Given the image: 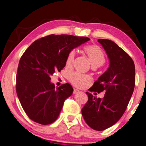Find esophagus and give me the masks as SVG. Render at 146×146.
Wrapping results in <instances>:
<instances>
[{"label":"esophagus","mask_w":146,"mask_h":146,"mask_svg":"<svg viewBox=\"0 0 146 146\" xmlns=\"http://www.w3.org/2000/svg\"><path fill=\"white\" fill-rule=\"evenodd\" d=\"M79 92H80V91L77 90V89H74V90H73V94H78V93H79Z\"/></svg>","instance_id":"34e87169"}]
</instances>
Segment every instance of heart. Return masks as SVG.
I'll list each match as a JSON object with an SVG mask.
<instances>
[{"label":"heart","instance_id":"heart-1","mask_svg":"<svg viewBox=\"0 0 146 146\" xmlns=\"http://www.w3.org/2000/svg\"><path fill=\"white\" fill-rule=\"evenodd\" d=\"M84 51L87 54L88 57L92 66L94 68L102 66L105 63L106 58L104 52L100 47L97 45H87L84 47ZM76 55L75 50H72L69 52L66 60V66L70 67L72 64ZM70 83L78 88H84L92 82V78L88 75L78 72H71L68 76Z\"/></svg>","mask_w":146,"mask_h":146}]
</instances>
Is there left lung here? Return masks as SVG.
Listing matches in <instances>:
<instances>
[{
    "label": "left lung",
    "mask_w": 146,
    "mask_h": 146,
    "mask_svg": "<svg viewBox=\"0 0 146 146\" xmlns=\"http://www.w3.org/2000/svg\"><path fill=\"white\" fill-rule=\"evenodd\" d=\"M110 60L109 68L89 91L105 92L103 99L86 92L88 100L82 109L88 125L101 131L114 125L122 117L134 92L135 65L129 54L109 39H99Z\"/></svg>",
    "instance_id": "1"
}]
</instances>
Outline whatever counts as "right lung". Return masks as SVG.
<instances>
[{
    "label": "right lung",
    "mask_w": 146,
    "mask_h": 146,
    "mask_svg": "<svg viewBox=\"0 0 146 146\" xmlns=\"http://www.w3.org/2000/svg\"><path fill=\"white\" fill-rule=\"evenodd\" d=\"M89 40L85 37L51 34L35 41L21 56L16 93L23 109L33 121L47 125L57 119L73 88L68 83L55 88L50 76L63 69L73 48Z\"/></svg>",
    "instance_id": "obj_1"
}]
</instances>
